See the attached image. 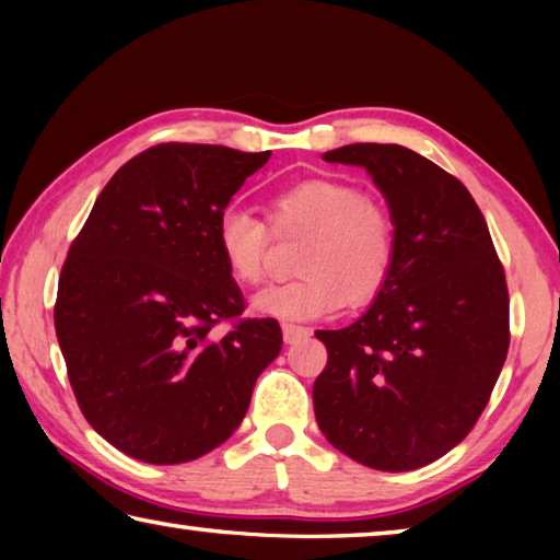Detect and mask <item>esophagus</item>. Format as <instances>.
Returning <instances> with one entry per match:
<instances>
[{
	"instance_id": "34e87169",
	"label": "esophagus",
	"mask_w": 560,
	"mask_h": 560,
	"mask_svg": "<svg viewBox=\"0 0 560 560\" xmlns=\"http://www.w3.org/2000/svg\"><path fill=\"white\" fill-rule=\"evenodd\" d=\"M281 330H283V343H289V346L299 343V340H303V338H308V336H311V330H308L306 326L283 324V326H281Z\"/></svg>"
}]
</instances>
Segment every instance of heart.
<instances>
[{
	"label": "heart",
	"instance_id": "b5f03b06",
	"mask_svg": "<svg viewBox=\"0 0 560 560\" xmlns=\"http://www.w3.org/2000/svg\"><path fill=\"white\" fill-rule=\"evenodd\" d=\"M267 217L269 224L244 207H226L214 232L226 271L244 287L267 279L271 232L306 234L296 254L301 277L261 291L254 299L259 314L320 318L343 303L365 306L390 281L397 259L395 217L363 187L336 177L301 179L271 197Z\"/></svg>",
	"mask_w": 560,
	"mask_h": 560
}]
</instances>
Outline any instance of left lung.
<instances>
[{
	"instance_id": "1",
	"label": "left lung",
	"mask_w": 560,
	"mask_h": 560,
	"mask_svg": "<svg viewBox=\"0 0 560 560\" xmlns=\"http://www.w3.org/2000/svg\"><path fill=\"white\" fill-rule=\"evenodd\" d=\"M360 165L397 226L393 277L340 330H316L328 363L316 422L350 459L410 471L467 438L509 350V289L485 214L447 170L402 145L353 143L324 155Z\"/></svg>"
}]
</instances>
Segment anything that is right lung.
<instances>
[{
	"label": "right lung",
	"mask_w": 560,
	"mask_h": 560,
	"mask_svg": "<svg viewBox=\"0 0 560 560\" xmlns=\"http://www.w3.org/2000/svg\"><path fill=\"white\" fill-rule=\"evenodd\" d=\"M269 155L148 148L110 177L71 242L54 306L66 373L91 428L132 459L183 464L220 447L279 355V320L242 316L214 234Z\"/></svg>",
	"instance_id": "obj_1"
}]
</instances>
